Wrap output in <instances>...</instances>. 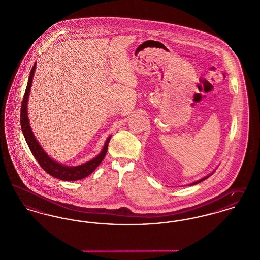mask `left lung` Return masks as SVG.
Here are the masks:
<instances>
[{
  "label": "left lung",
  "instance_id": "1",
  "mask_svg": "<svg viewBox=\"0 0 260 260\" xmlns=\"http://www.w3.org/2000/svg\"><path fill=\"white\" fill-rule=\"evenodd\" d=\"M211 175H212V173H211V174H209V175H207V176H205V177L203 178V179H201V180H199V181H196V182L191 183V184H190V186H192V185H196V184H199V183L203 182L204 180H205V179H207V178L209 177V176H211Z\"/></svg>",
  "mask_w": 260,
  "mask_h": 260
}]
</instances>
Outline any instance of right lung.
I'll use <instances>...</instances> for the list:
<instances>
[{
	"label": "right lung",
	"instance_id": "obj_1",
	"mask_svg": "<svg viewBox=\"0 0 260 260\" xmlns=\"http://www.w3.org/2000/svg\"><path fill=\"white\" fill-rule=\"evenodd\" d=\"M35 69H36V63H34L32 70L30 72L27 87H26L24 96H23V100H22L21 110H20L21 130H22V133H23L24 138H25V141L27 143L28 147L31 150L33 156L38 161V164H40L42 168L47 173H49L50 175L57 178L59 180H63V181H77V180L87 177L96 169L100 164L103 161V159L105 158V156L107 154V151H108V146H109L111 137L110 136L107 139L106 144H105L102 151L100 152V154H98L95 158H93L92 160H90L86 164H83L81 165H78V166H67V165L58 164L55 160H53L45 152V150L42 149L41 146L37 142L36 138H35L32 130H31V127H30V124H29V119H28V98H29L31 86H32Z\"/></svg>",
	"mask_w": 260,
	"mask_h": 260
}]
</instances>
